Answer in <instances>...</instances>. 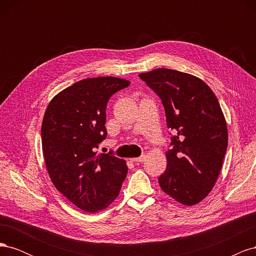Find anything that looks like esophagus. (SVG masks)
<instances>
[{"mask_svg":"<svg viewBox=\"0 0 256 256\" xmlns=\"http://www.w3.org/2000/svg\"><path fill=\"white\" fill-rule=\"evenodd\" d=\"M131 161L132 162H143L144 160H145V156L143 154V156H141V157H136V158H131L130 159Z\"/></svg>","mask_w":256,"mask_h":256,"instance_id":"obj_1","label":"esophagus"}]
</instances>
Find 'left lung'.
Instances as JSON below:
<instances>
[{"instance_id": "obj_1", "label": "left lung", "mask_w": 256, "mask_h": 256, "mask_svg": "<svg viewBox=\"0 0 256 256\" xmlns=\"http://www.w3.org/2000/svg\"><path fill=\"white\" fill-rule=\"evenodd\" d=\"M138 76L160 97L168 128L175 134L160 187L178 203L196 205L212 190L228 148L218 99L203 80L174 69L158 68Z\"/></svg>"}]
</instances>
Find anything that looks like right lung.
<instances>
[{"label": "right lung", "mask_w": 256, "mask_h": 256, "mask_svg": "<svg viewBox=\"0 0 256 256\" xmlns=\"http://www.w3.org/2000/svg\"><path fill=\"white\" fill-rule=\"evenodd\" d=\"M129 84L115 76L83 79L54 96L44 115L42 143L50 180L86 212L109 206L127 176L125 160L95 150L106 136L108 102Z\"/></svg>", "instance_id": "obj_1"}]
</instances>
